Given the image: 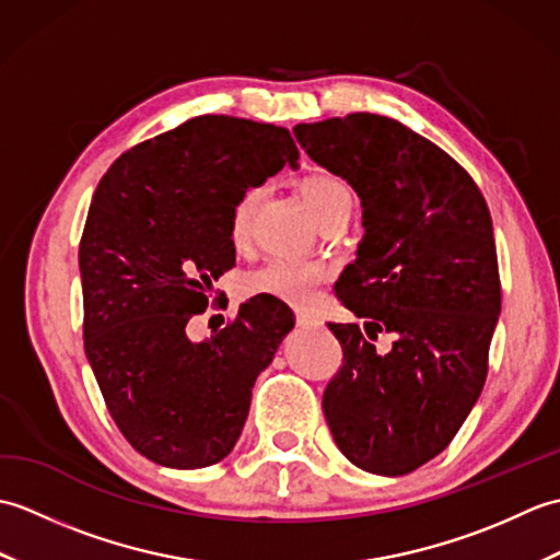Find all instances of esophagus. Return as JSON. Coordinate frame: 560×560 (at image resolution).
<instances>
[{
  "label": "esophagus",
  "instance_id": "esophagus-1",
  "mask_svg": "<svg viewBox=\"0 0 560 560\" xmlns=\"http://www.w3.org/2000/svg\"><path fill=\"white\" fill-rule=\"evenodd\" d=\"M295 323H299L301 327H313L317 319L313 315H307V313H299V315H295Z\"/></svg>",
  "mask_w": 560,
  "mask_h": 560
}]
</instances>
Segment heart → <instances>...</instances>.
Returning <instances> with one entry per match:
<instances>
[{"label":"heart","mask_w":560,"mask_h":560,"mask_svg":"<svg viewBox=\"0 0 560 560\" xmlns=\"http://www.w3.org/2000/svg\"><path fill=\"white\" fill-rule=\"evenodd\" d=\"M299 192L311 207L315 219L323 225L325 221L351 211V189L349 185L329 171L305 173L299 180ZM257 205V189H247L235 199L229 219V235L233 245H245L249 235V221H253ZM327 283V269L317 261L301 259H273L269 265L253 271L245 281L249 295H271L295 307H313Z\"/></svg>","instance_id":"1"}]
</instances>
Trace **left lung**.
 <instances>
[{
	"label": "left lung",
	"mask_w": 560,
	"mask_h": 560,
	"mask_svg": "<svg viewBox=\"0 0 560 560\" xmlns=\"http://www.w3.org/2000/svg\"><path fill=\"white\" fill-rule=\"evenodd\" d=\"M293 135L363 207L335 293L365 325L327 323L343 359L325 419L355 467L404 477L452 443L489 373L501 313L491 213L455 159L392 117L351 113ZM380 330L396 335L383 357L366 341Z\"/></svg>",
	"instance_id": "8db88e82"
}]
</instances>
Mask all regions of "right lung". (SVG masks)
Listing matches in <instances>:
<instances>
[{
	"instance_id": "obj_1",
	"label": "right lung",
	"mask_w": 560,
	"mask_h": 560,
	"mask_svg": "<svg viewBox=\"0 0 560 560\" xmlns=\"http://www.w3.org/2000/svg\"><path fill=\"white\" fill-rule=\"evenodd\" d=\"M299 156L287 127L199 115L127 149L98 183L79 243L83 349L113 421L151 462L201 469L229 455L293 329L291 307L261 295L211 339L187 337L235 265V199Z\"/></svg>"
}]
</instances>
